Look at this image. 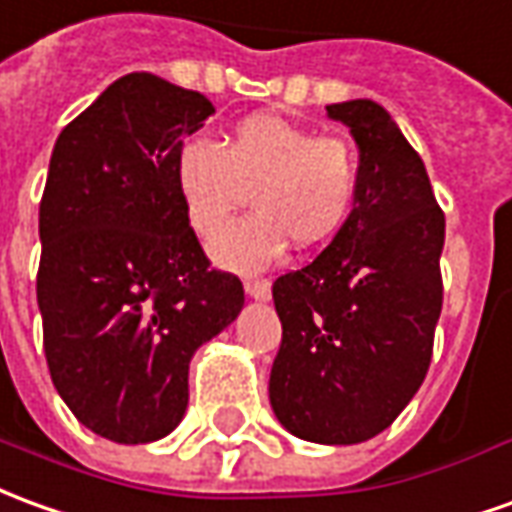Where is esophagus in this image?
I'll return each mask as SVG.
<instances>
[{"instance_id": "1", "label": "esophagus", "mask_w": 512, "mask_h": 512, "mask_svg": "<svg viewBox=\"0 0 512 512\" xmlns=\"http://www.w3.org/2000/svg\"><path fill=\"white\" fill-rule=\"evenodd\" d=\"M244 288L252 299H260V302H266L268 296H271V282L268 280H246Z\"/></svg>"}]
</instances>
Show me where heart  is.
<instances>
[{
    "instance_id": "obj_1",
    "label": "heart",
    "mask_w": 512,
    "mask_h": 512,
    "mask_svg": "<svg viewBox=\"0 0 512 512\" xmlns=\"http://www.w3.org/2000/svg\"><path fill=\"white\" fill-rule=\"evenodd\" d=\"M185 216L210 238L252 191L244 219L210 241L216 263L238 271L268 266L291 241L313 249L341 230L360 191V157L341 135L313 132L280 113L235 121L224 141H185L174 155Z\"/></svg>"
}]
</instances>
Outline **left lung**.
<instances>
[{"label":"left lung","instance_id":"left-lung-1","mask_svg":"<svg viewBox=\"0 0 512 512\" xmlns=\"http://www.w3.org/2000/svg\"><path fill=\"white\" fill-rule=\"evenodd\" d=\"M327 116L360 149V191L332 244L271 288L282 343L268 399L296 438L346 446L388 430L427 377L446 219L385 107L352 99Z\"/></svg>","mask_w":512,"mask_h":512}]
</instances>
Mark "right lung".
Listing matches in <instances>:
<instances>
[{
    "label": "right lung",
    "mask_w": 512,
    "mask_h": 512,
    "mask_svg": "<svg viewBox=\"0 0 512 512\" xmlns=\"http://www.w3.org/2000/svg\"><path fill=\"white\" fill-rule=\"evenodd\" d=\"M213 113L199 91L135 71L57 135L38 213L46 366L107 441L169 435L191 357L244 307L241 280L210 268L171 174Z\"/></svg>",
    "instance_id": "right-lung-1"
}]
</instances>
